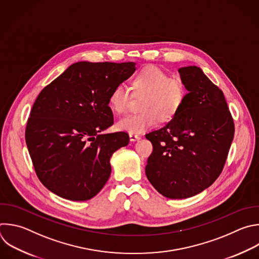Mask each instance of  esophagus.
<instances>
[{"label": "esophagus", "mask_w": 259, "mask_h": 259, "mask_svg": "<svg viewBox=\"0 0 259 259\" xmlns=\"http://www.w3.org/2000/svg\"><path fill=\"white\" fill-rule=\"evenodd\" d=\"M129 138H130L131 141H136V140L140 139V136L137 135V134H134V133H130L129 134Z\"/></svg>", "instance_id": "esophagus-1"}]
</instances>
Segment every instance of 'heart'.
<instances>
[{
    "label": "heart",
    "mask_w": 259,
    "mask_h": 259,
    "mask_svg": "<svg viewBox=\"0 0 259 259\" xmlns=\"http://www.w3.org/2000/svg\"><path fill=\"white\" fill-rule=\"evenodd\" d=\"M133 96L143 97L140 104L142 112L120 119L117 128L129 133H141L154 127L158 120L168 122L173 119L182 108L187 91L179 79L169 78L168 74L156 65H147L133 78L132 93L123 83L112 90L109 96L111 110L119 115L126 113Z\"/></svg>",
    "instance_id": "heart-1"
}]
</instances>
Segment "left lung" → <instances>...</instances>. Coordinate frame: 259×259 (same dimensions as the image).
I'll use <instances>...</instances> for the list:
<instances>
[{
	"mask_svg": "<svg viewBox=\"0 0 259 259\" xmlns=\"http://www.w3.org/2000/svg\"><path fill=\"white\" fill-rule=\"evenodd\" d=\"M188 94L163 128L145 135L153 147L145 174L164 197L182 199L208 188L221 175L235 126L223 92L199 67L179 70Z\"/></svg>",
	"mask_w": 259,
	"mask_h": 259,
	"instance_id": "obj_1",
	"label": "left lung"
}]
</instances>
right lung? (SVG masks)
Returning a JSON list of instances; mask_svg holds the SVG:
<instances>
[{
  "mask_svg": "<svg viewBox=\"0 0 259 259\" xmlns=\"http://www.w3.org/2000/svg\"><path fill=\"white\" fill-rule=\"evenodd\" d=\"M134 72L133 62H78L40 92L25 141L36 176L50 191L84 201L103 189L111 156L129 143L126 132L104 133L114 124L109 96Z\"/></svg>",
  "mask_w": 259,
  "mask_h": 259,
  "instance_id": "obj_1",
  "label": "right lung"
}]
</instances>
